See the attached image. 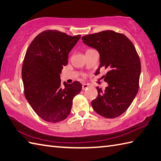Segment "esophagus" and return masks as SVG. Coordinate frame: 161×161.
<instances>
[{
	"label": "esophagus",
	"mask_w": 161,
	"mask_h": 161,
	"mask_svg": "<svg viewBox=\"0 0 161 161\" xmlns=\"http://www.w3.org/2000/svg\"><path fill=\"white\" fill-rule=\"evenodd\" d=\"M89 87H90V85H89L88 84L84 83V84H83V86H82V89H83V90H85V89L88 88Z\"/></svg>",
	"instance_id": "1"
}]
</instances>
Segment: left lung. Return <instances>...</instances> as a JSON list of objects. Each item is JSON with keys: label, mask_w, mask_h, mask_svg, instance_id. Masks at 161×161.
<instances>
[{"label": "left lung", "mask_w": 161, "mask_h": 161, "mask_svg": "<svg viewBox=\"0 0 161 161\" xmlns=\"http://www.w3.org/2000/svg\"><path fill=\"white\" fill-rule=\"evenodd\" d=\"M83 43L96 49L101 68L108 72L103 76L108 86L105 90L96 87L98 95L92 101L93 109L105 118L120 116L131 104L138 91L141 65L133 43L126 36L111 30L85 36Z\"/></svg>", "instance_id": "left-lung-1"}]
</instances>
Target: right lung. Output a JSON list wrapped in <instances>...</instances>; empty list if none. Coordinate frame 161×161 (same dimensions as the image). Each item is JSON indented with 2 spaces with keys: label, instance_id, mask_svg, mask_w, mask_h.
Here are the masks:
<instances>
[{
  "label": "right lung",
  "instance_id": "obj_1",
  "mask_svg": "<svg viewBox=\"0 0 161 161\" xmlns=\"http://www.w3.org/2000/svg\"><path fill=\"white\" fill-rule=\"evenodd\" d=\"M80 38L46 30L34 39L26 52L22 67L25 96L38 116L47 122L65 120L74 97L82 90L80 82L62 84L60 80L69 53Z\"/></svg>",
  "mask_w": 161,
  "mask_h": 161
}]
</instances>
